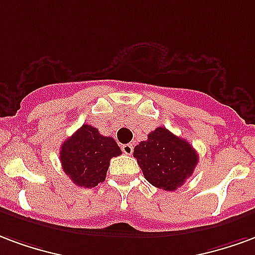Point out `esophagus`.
I'll list each match as a JSON object with an SVG mask.
<instances>
[{
    "instance_id": "34e87169",
    "label": "esophagus",
    "mask_w": 255,
    "mask_h": 255,
    "mask_svg": "<svg viewBox=\"0 0 255 255\" xmlns=\"http://www.w3.org/2000/svg\"><path fill=\"white\" fill-rule=\"evenodd\" d=\"M122 152L125 155H131L133 153V144H125V145H122Z\"/></svg>"
}]
</instances>
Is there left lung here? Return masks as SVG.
Returning a JSON list of instances; mask_svg holds the SVG:
<instances>
[{"instance_id":"obj_1","label":"left lung","mask_w":255,"mask_h":255,"mask_svg":"<svg viewBox=\"0 0 255 255\" xmlns=\"http://www.w3.org/2000/svg\"><path fill=\"white\" fill-rule=\"evenodd\" d=\"M133 156L150 185L174 191L181 187L198 163L196 149L166 128H157L148 140L135 145Z\"/></svg>"}]
</instances>
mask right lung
Segmentation results:
<instances>
[{"instance_id":"right-lung-1","label":"right lung","mask_w":255,"mask_h":255,"mask_svg":"<svg viewBox=\"0 0 255 255\" xmlns=\"http://www.w3.org/2000/svg\"><path fill=\"white\" fill-rule=\"evenodd\" d=\"M122 153L113 137H106L91 125H83L59 150L62 170L74 185L95 187L106 179L110 160Z\"/></svg>"}]
</instances>
